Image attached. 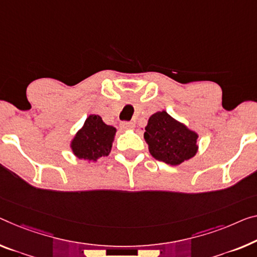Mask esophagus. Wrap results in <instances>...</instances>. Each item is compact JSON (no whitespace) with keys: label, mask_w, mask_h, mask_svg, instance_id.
Returning <instances> with one entry per match:
<instances>
[{"label":"esophagus","mask_w":257,"mask_h":257,"mask_svg":"<svg viewBox=\"0 0 257 257\" xmlns=\"http://www.w3.org/2000/svg\"><path fill=\"white\" fill-rule=\"evenodd\" d=\"M120 127L123 130H130V128L134 127V124L132 123V121H121Z\"/></svg>","instance_id":"1"}]
</instances>
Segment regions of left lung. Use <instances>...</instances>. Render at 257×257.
Masks as SVG:
<instances>
[{
    "label": "left lung",
    "instance_id": "left-lung-1",
    "mask_svg": "<svg viewBox=\"0 0 257 257\" xmlns=\"http://www.w3.org/2000/svg\"><path fill=\"white\" fill-rule=\"evenodd\" d=\"M145 130V140L154 159L178 165L196 154L197 134L173 119L167 111L154 113Z\"/></svg>",
    "mask_w": 257,
    "mask_h": 257
}]
</instances>
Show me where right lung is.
<instances>
[{
  "label": "right lung",
  "instance_id": "add662e5",
  "mask_svg": "<svg viewBox=\"0 0 257 257\" xmlns=\"http://www.w3.org/2000/svg\"><path fill=\"white\" fill-rule=\"evenodd\" d=\"M115 133L116 128L104 124L100 116L90 115L76 134L71 147L78 159L96 161L109 155Z\"/></svg>",
  "mask_w": 257,
  "mask_h": 257
}]
</instances>
